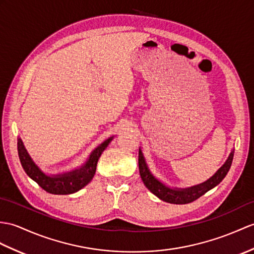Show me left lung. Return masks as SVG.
I'll list each match as a JSON object with an SVG mask.
<instances>
[{
	"label": "left lung",
	"mask_w": 254,
	"mask_h": 254,
	"mask_svg": "<svg viewBox=\"0 0 254 254\" xmlns=\"http://www.w3.org/2000/svg\"><path fill=\"white\" fill-rule=\"evenodd\" d=\"M234 150L235 149H232L227 160L224 162V164L219 170L216 171L214 175H212L209 180L201 183V184L194 185L191 187H170L159 179H157L150 171L148 164L146 162L143 151H141L140 148L138 151L139 174L144 185L159 199H161L163 201L169 203L186 204L194 201V200L198 199L199 197H201L202 194H204L205 192L212 190V188H214L216 185L220 184L223 179L226 176L229 169H231L234 158Z\"/></svg>",
	"instance_id": "left-lung-1"
}]
</instances>
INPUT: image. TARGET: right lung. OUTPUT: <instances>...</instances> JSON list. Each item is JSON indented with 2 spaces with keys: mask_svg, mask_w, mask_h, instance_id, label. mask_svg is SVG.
I'll return each mask as SVG.
<instances>
[{
  "mask_svg": "<svg viewBox=\"0 0 254 254\" xmlns=\"http://www.w3.org/2000/svg\"><path fill=\"white\" fill-rule=\"evenodd\" d=\"M114 137L111 136L98 145L80 167L58 174H47L42 171L31 158L20 137L17 139V149H18L21 166L29 178L47 192L53 194H69L82 190L92 181L96 172L97 161L100 155L107 148Z\"/></svg>",
  "mask_w": 254,
  "mask_h": 254,
  "instance_id": "right-lung-1",
  "label": "right lung"
}]
</instances>
